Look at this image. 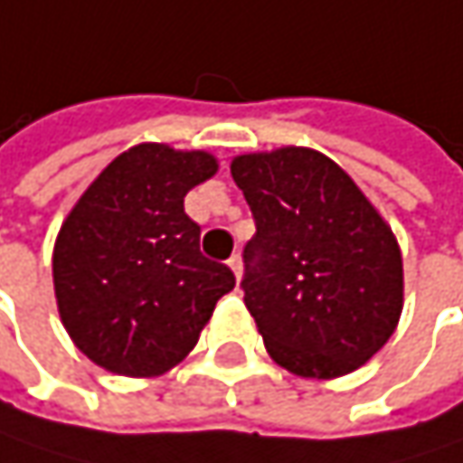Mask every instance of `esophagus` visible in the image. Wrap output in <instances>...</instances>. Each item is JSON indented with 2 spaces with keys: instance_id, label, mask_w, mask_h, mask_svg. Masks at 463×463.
I'll return each mask as SVG.
<instances>
[{
  "instance_id": "34e87169",
  "label": "esophagus",
  "mask_w": 463,
  "mask_h": 463,
  "mask_svg": "<svg viewBox=\"0 0 463 463\" xmlns=\"http://www.w3.org/2000/svg\"><path fill=\"white\" fill-rule=\"evenodd\" d=\"M228 264H231L232 275H235V278H241V272H243V261H241V257H238V254H232V257L228 259Z\"/></svg>"
}]
</instances>
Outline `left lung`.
<instances>
[{
  "label": "left lung",
  "mask_w": 463,
  "mask_h": 463,
  "mask_svg": "<svg viewBox=\"0 0 463 463\" xmlns=\"http://www.w3.org/2000/svg\"><path fill=\"white\" fill-rule=\"evenodd\" d=\"M231 173L257 225L241 288L269 356L301 377L362 367L403 307V264L385 220L319 151L243 154Z\"/></svg>",
  "instance_id": "obj_1"
}]
</instances>
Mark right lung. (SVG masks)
<instances>
[{
	"label": "right lung",
	"mask_w": 463,
	"mask_h": 463,
	"mask_svg": "<svg viewBox=\"0 0 463 463\" xmlns=\"http://www.w3.org/2000/svg\"><path fill=\"white\" fill-rule=\"evenodd\" d=\"M214 173L206 151L141 144L72 206L54 246V293L70 338L94 364L128 377L167 372L232 290L231 267L202 254V228L183 209Z\"/></svg>",
	"instance_id": "right-lung-1"
}]
</instances>
